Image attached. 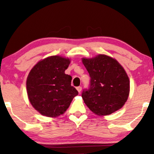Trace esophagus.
Masks as SVG:
<instances>
[{"instance_id":"34e87169","label":"esophagus","mask_w":154,"mask_h":154,"mask_svg":"<svg viewBox=\"0 0 154 154\" xmlns=\"http://www.w3.org/2000/svg\"><path fill=\"white\" fill-rule=\"evenodd\" d=\"M77 91L79 92V93H80L81 91H82V87H80V86H78V87H77Z\"/></svg>"}]
</instances>
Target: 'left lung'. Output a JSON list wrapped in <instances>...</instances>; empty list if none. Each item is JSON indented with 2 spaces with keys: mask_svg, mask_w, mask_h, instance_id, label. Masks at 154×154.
<instances>
[{
  "mask_svg": "<svg viewBox=\"0 0 154 154\" xmlns=\"http://www.w3.org/2000/svg\"><path fill=\"white\" fill-rule=\"evenodd\" d=\"M82 61L91 77L89 88L82 93L87 106L98 115H109L121 109L130 93V80L123 67L103 54Z\"/></svg>",
  "mask_w": 154,
  "mask_h": 154,
  "instance_id": "8db88e82",
  "label": "left lung"
}]
</instances>
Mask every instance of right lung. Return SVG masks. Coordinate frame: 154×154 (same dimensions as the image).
I'll use <instances>...</instances> for the list:
<instances>
[{
    "mask_svg": "<svg viewBox=\"0 0 154 154\" xmlns=\"http://www.w3.org/2000/svg\"><path fill=\"white\" fill-rule=\"evenodd\" d=\"M70 60L52 56L40 61L26 79V91L32 106L42 115L63 114L78 92L71 85L72 77L65 74Z\"/></svg>",
    "mask_w": 154,
    "mask_h": 154,
    "instance_id": "obj_1",
    "label": "right lung"
}]
</instances>
